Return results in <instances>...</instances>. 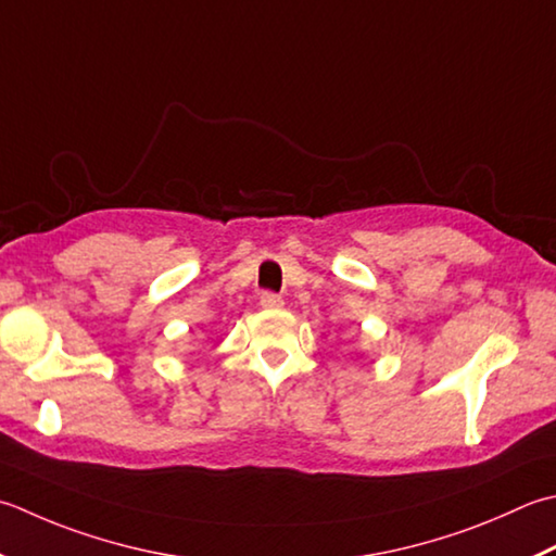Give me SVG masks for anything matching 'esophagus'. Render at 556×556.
I'll use <instances>...</instances> for the list:
<instances>
[{
	"mask_svg": "<svg viewBox=\"0 0 556 556\" xmlns=\"http://www.w3.org/2000/svg\"><path fill=\"white\" fill-rule=\"evenodd\" d=\"M260 306L267 308V311H277L285 306V299L279 296V293H271V291H265L263 296H260Z\"/></svg>",
	"mask_w": 556,
	"mask_h": 556,
	"instance_id": "34e87169",
	"label": "esophagus"
}]
</instances>
